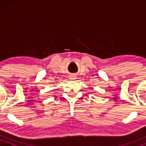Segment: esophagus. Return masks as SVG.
<instances>
[{
    "instance_id": "obj_1",
    "label": "esophagus",
    "mask_w": 146,
    "mask_h": 146,
    "mask_svg": "<svg viewBox=\"0 0 146 146\" xmlns=\"http://www.w3.org/2000/svg\"><path fill=\"white\" fill-rule=\"evenodd\" d=\"M70 79H75V78H74V76H70Z\"/></svg>"
}]
</instances>
